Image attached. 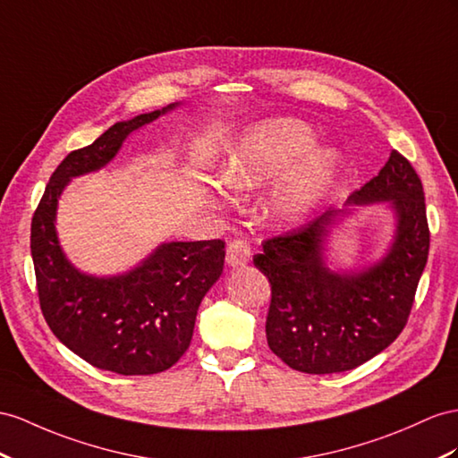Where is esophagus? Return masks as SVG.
I'll list each match as a JSON object with an SVG mask.
<instances>
[{"mask_svg":"<svg viewBox=\"0 0 458 458\" xmlns=\"http://www.w3.org/2000/svg\"><path fill=\"white\" fill-rule=\"evenodd\" d=\"M250 257H251V248H250L248 240L238 238V240H232L228 243V248H226V263L230 267H242V265H245V263L250 261Z\"/></svg>","mask_w":458,"mask_h":458,"instance_id":"esophagus-1","label":"esophagus"}]
</instances>
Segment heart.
I'll list each match as a JSON object with an SVG mask.
<instances>
[{
    "mask_svg": "<svg viewBox=\"0 0 458 458\" xmlns=\"http://www.w3.org/2000/svg\"><path fill=\"white\" fill-rule=\"evenodd\" d=\"M318 147L313 127L294 117L263 122L251 127L232 155L225 168V180L238 190H251L276 178L303 156L275 190L265 199L263 213L276 225H292L318 207L329 190L336 172V152Z\"/></svg>",
    "mask_w": 458,
    "mask_h": 458,
    "instance_id": "1",
    "label": "heart"
}]
</instances>
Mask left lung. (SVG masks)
<instances>
[{"instance_id": "left-lung-1", "label": "left lung", "mask_w": 458, "mask_h": 458, "mask_svg": "<svg viewBox=\"0 0 458 458\" xmlns=\"http://www.w3.org/2000/svg\"><path fill=\"white\" fill-rule=\"evenodd\" d=\"M391 201L396 236L389 253L361 273H333L323 243L341 210L263 242L255 267L271 283L267 343L286 366L323 375L361 366L403 333L429 253V226L420 175L393 150L381 172L348 203Z\"/></svg>"}]
</instances>
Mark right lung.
I'll return each mask as SVG.
<instances>
[{"instance_id": "add662e5", "label": "right lung", "mask_w": 458, "mask_h": 458, "mask_svg": "<svg viewBox=\"0 0 458 458\" xmlns=\"http://www.w3.org/2000/svg\"><path fill=\"white\" fill-rule=\"evenodd\" d=\"M172 108L174 104L117 122L92 145L69 152L54 170L30 225L46 323L79 358L120 375L166 371L185 354L199 303L222 275L225 242L164 243L127 275L89 276L72 267L57 243V197L75 175L106 166L129 133Z\"/></svg>"}]
</instances>
